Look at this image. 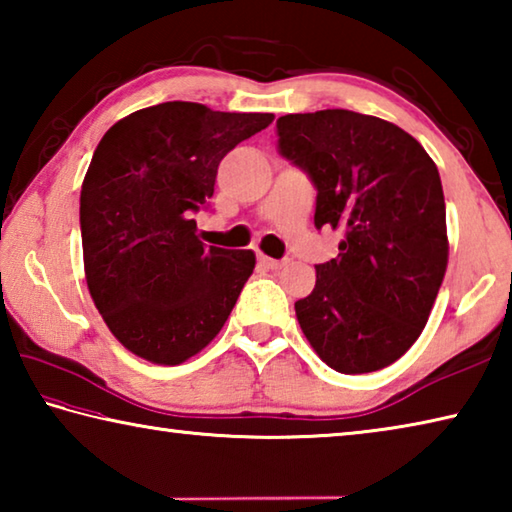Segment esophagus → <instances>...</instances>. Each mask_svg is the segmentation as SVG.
<instances>
[{"instance_id": "esophagus-1", "label": "esophagus", "mask_w": 512, "mask_h": 512, "mask_svg": "<svg viewBox=\"0 0 512 512\" xmlns=\"http://www.w3.org/2000/svg\"><path fill=\"white\" fill-rule=\"evenodd\" d=\"M259 264H262L264 268H268V271H280V268L287 264V262H284V259H273V257L262 255V257H259Z\"/></svg>"}]
</instances>
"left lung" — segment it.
<instances>
[{
  "label": "left lung",
  "instance_id": "8db88e82",
  "mask_svg": "<svg viewBox=\"0 0 512 512\" xmlns=\"http://www.w3.org/2000/svg\"><path fill=\"white\" fill-rule=\"evenodd\" d=\"M277 135L318 189L316 228L345 235L296 302L302 332L343 375L391 366L418 341L447 271L436 162L400 126L352 110L284 115Z\"/></svg>",
  "mask_w": 512,
  "mask_h": 512
}]
</instances>
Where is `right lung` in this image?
<instances>
[{"instance_id": "obj_1", "label": "right lung", "mask_w": 512, "mask_h": 512, "mask_svg": "<svg viewBox=\"0 0 512 512\" xmlns=\"http://www.w3.org/2000/svg\"><path fill=\"white\" fill-rule=\"evenodd\" d=\"M271 121L167 101L101 137L81 187L85 280L128 352L178 366L221 332L255 253L205 248L192 214L212 198L225 153Z\"/></svg>"}]
</instances>
